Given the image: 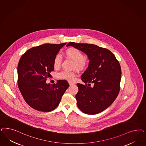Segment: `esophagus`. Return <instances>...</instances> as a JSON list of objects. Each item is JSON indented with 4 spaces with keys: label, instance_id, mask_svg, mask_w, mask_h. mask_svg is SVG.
<instances>
[{
    "label": "esophagus",
    "instance_id": "obj_1",
    "mask_svg": "<svg viewBox=\"0 0 146 146\" xmlns=\"http://www.w3.org/2000/svg\"><path fill=\"white\" fill-rule=\"evenodd\" d=\"M69 84L70 85H72L74 84V83H73V82H70V81H69Z\"/></svg>",
    "mask_w": 146,
    "mask_h": 146
}]
</instances>
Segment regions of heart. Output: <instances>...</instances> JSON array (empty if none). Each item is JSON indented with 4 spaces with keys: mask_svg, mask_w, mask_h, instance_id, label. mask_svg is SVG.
Returning a JSON list of instances; mask_svg holds the SVG:
<instances>
[{
    "mask_svg": "<svg viewBox=\"0 0 146 146\" xmlns=\"http://www.w3.org/2000/svg\"><path fill=\"white\" fill-rule=\"evenodd\" d=\"M66 56L73 61L72 67L81 70L87 66V61L84 58L83 53L77 49L71 48L65 52ZM62 58L60 55L56 54L53 60V66L55 69H58L61 65ZM57 77L63 80L73 81L75 79V73L71 71H62L57 74Z\"/></svg>",
    "mask_w": 146,
    "mask_h": 146,
    "instance_id": "obj_1",
    "label": "heart"
}]
</instances>
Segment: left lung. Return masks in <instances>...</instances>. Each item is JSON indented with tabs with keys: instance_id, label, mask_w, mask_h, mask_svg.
Segmentation results:
<instances>
[{
	"instance_id": "1",
	"label": "left lung",
	"mask_w": 146,
	"mask_h": 146,
	"mask_svg": "<svg viewBox=\"0 0 146 146\" xmlns=\"http://www.w3.org/2000/svg\"><path fill=\"white\" fill-rule=\"evenodd\" d=\"M68 46L84 52L90 60L88 68L81 76L86 84H77V106L88 114L100 113L113 103L119 94L121 77L119 62L110 50L97 45L70 42L66 44ZM88 82L93 83L94 86H87Z\"/></svg>"
}]
</instances>
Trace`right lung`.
Segmentation results:
<instances>
[{
    "instance_id": "add662e5",
    "label": "right lung",
    "mask_w": 146,
    "mask_h": 146,
    "mask_svg": "<svg viewBox=\"0 0 146 146\" xmlns=\"http://www.w3.org/2000/svg\"><path fill=\"white\" fill-rule=\"evenodd\" d=\"M66 43H46L33 47L20 57L18 65V84L25 102L32 108L50 112L56 108L69 84L66 80L47 84L50 72L54 70V57Z\"/></svg>"
}]
</instances>
